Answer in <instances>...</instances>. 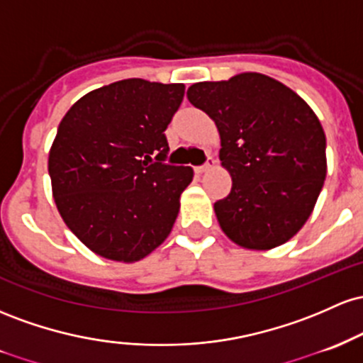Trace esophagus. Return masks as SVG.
Wrapping results in <instances>:
<instances>
[{"label":"esophagus","mask_w":363,"mask_h":363,"mask_svg":"<svg viewBox=\"0 0 363 363\" xmlns=\"http://www.w3.org/2000/svg\"><path fill=\"white\" fill-rule=\"evenodd\" d=\"M214 164H216V160L213 156H209L202 166H197V168H195V171H197V173H207V171H211L214 168Z\"/></svg>","instance_id":"1"}]
</instances>
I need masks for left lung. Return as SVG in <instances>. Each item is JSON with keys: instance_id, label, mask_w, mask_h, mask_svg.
<instances>
[{"instance_id": "8db88e82", "label": "left lung", "mask_w": 363, "mask_h": 363, "mask_svg": "<svg viewBox=\"0 0 363 363\" xmlns=\"http://www.w3.org/2000/svg\"><path fill=\"white\" fill-rule=\"evenodd\" d=\"M216 121L219 160L233 178L214 203L223 231L240 247L267 250L305 225L325 180V135L298 94L271 77L240 73L186 92Z\"/></svg>"}]
</instances>
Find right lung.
<instances>
[{"label":"right lung","mask_w":363,"mask_h":363,"mask_svg":"<svg viewBox=\"0 0 363 363\" xmlns=\"http://www.w3.org/2000/svg\"><path fill=\"white\" fill-rule=\"evenodd\" d=\"M185 85L127 79L85 94L61 120L50 152L52 197L77 238L133 262L169 235L189 166L168 164L164 130Z\"/></svg>","instance_id":"1"}]
</instances>
